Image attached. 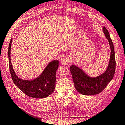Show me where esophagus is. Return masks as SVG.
<instances>
[{
    "mask_svg": "<svg viewBox=\"0 0 125 125\" xmlns=\"http://www.w3.org/2000/svg\"><path fill=\"white\" fill-rule=\"evenodd\" d=\"M70 62V59L68 57H64L60 60V63H61L62 65H66L68 64Z\"/></svg>",
    "mask_w": 125,
    "mask_h": 125,
    "instance_id": "obj_1",
    "label": "esophagus"
}]
</instances>
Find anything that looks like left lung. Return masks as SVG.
I'll return each mask as SVG.
<instances>
[{"label":"left lung","instance_id":"8db88e82","mask_svg":"<svg viewBox=\"0 0 125 125\" xmlns=\"http://www.w3.org/2000/svg\"><path fill=\"white\" fill-rule=\"evenodd\" d=\"M103 32L111 49L108 65L104 73L93 77L87 74L80 67L74 65H71L70 67L74 87L79 93L83 95H93L101 93L114 77L116 67L114 45L105 26L103 28Z\"/></svg>","mask_w":125,"mask_h":125}]
</instances>
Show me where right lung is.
<instances>
[{"label":"right lung","mask_w":125,"mask_h":125,"mask_svg":"<svg viewBox=\"0 0 125 125\" xmlns=\"http://www.w3.org/2000/svg\"><path fill=\"white\" fill-rule=\"evenodd\" d=\"M12 39L8 47L9 69L12 80L18 88L26 95L35 99H44L51 94L55 89L56 72L59 66L58 60L48 63L44 71L38 77L31 80L19 78L13 68L11 61V47Z\"/></svg>","instance_id":"right-lung-1"}]
</instances>
